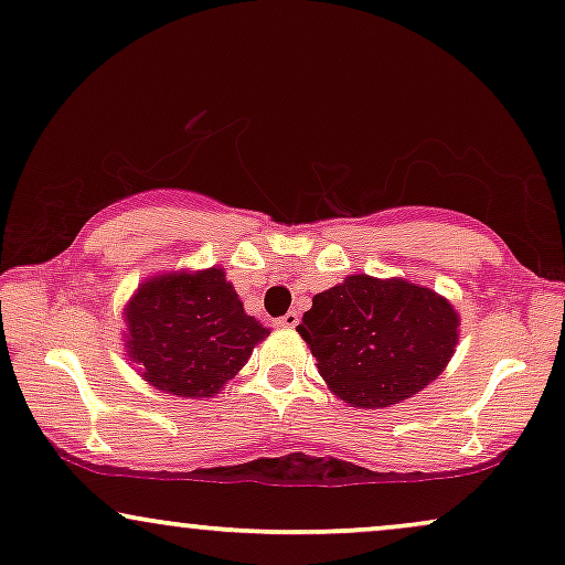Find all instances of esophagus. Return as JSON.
Segmentation results:
<instances>
[{"instance_id": "1", "label": "esophagus", "mask_w": 565, "mask_h": 565, "mask_svg": "<svg viewBox=\"0 0 565 565\" xmlns=\"http://www.w3.org/2000/svg\"><path fill=\"white\" fill-rule=\"evenodd\" d=\"M298 324V313L296 311H288L282 319H277V327H285V329H292Z\"/></svg>"}]
</instances>
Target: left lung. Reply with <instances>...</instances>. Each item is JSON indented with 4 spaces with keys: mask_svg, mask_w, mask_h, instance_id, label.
<instances>
[{
    "mask_svg": "<svg viewBox=\"0 0 565 565\" xmlns=\"http://www.w3.org/2000/svg\"><path fill=\"white\" fill-rule=\"evenodd\" d=\"M459 317L434 290L350 275L319 296L298 332L337 397L379 409L413 397L446 369Z\"/></svg>",
    "mask_w": 565,
    "mask_h": 565,
    "instance_id": "1",
    "label": "left lung"
}]
</instances>
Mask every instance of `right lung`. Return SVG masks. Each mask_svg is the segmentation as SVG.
Returning <instances> with one entry per match:
<instances>
[{
    "instance_id": "obj_1",
    "label": "right lung",
    "mask_w": 565,
    "mask_h": 565,
    "mask_svg": "<svg viewBox=\"0 0 565 565\" xmlns=\"http://www.w3.org/2000/svg\"><path fill=\"white\" fill-rule=\"evenodd\" d=\"M129 358L152 386L175 397H212L269 334L244 313L223 269L163 275L127 306Z\"/></svg>"
}]
</instances>
